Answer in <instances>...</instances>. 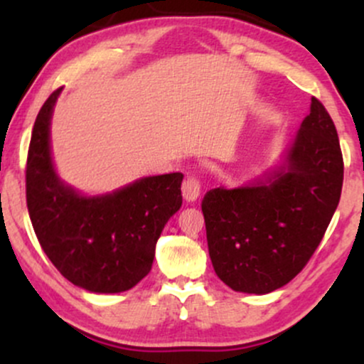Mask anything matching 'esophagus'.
<instances>
[{"instance_id": "esophagus-1", "label": "esophagus", "mask_w": 364, "mask_h": 364, "mask_svg": "<svg viewBox=\"0 0 364 364\" xmlns=\"http://www.w3.org/2000/svg\"><path fill=\"white\" fill-rule=\"evenodd\" d=\"M181 190H183V198H185L186 202H195V200L200 196L198 178H196L195 174H186L185 181H183L181 185Z\"/></svg>"}]
</instances>
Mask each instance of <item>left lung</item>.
Here are the masks:
<instances>
[{"label":"left lung","mask_w":364,"mask_h":364,"mask_svg":"<svg viewBox=\"0 0 364 364\" xmlns=\"http://www.w3.org/2000/svg\"><path fill=\"white\" fill-rule=\"evenodd\" d=\"M344 161L336 124L316 97L286 161L241 188L202 200L208 255L232 291L267 294L286 286L318 248L341 200Z\"/></svg>","instance_id":"1"}]
</instances>
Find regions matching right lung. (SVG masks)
I'll return each mask as SVG.
<instances>
[{
    "label": "right lung",
    "mask_w": 364,
    "mask_h": 364,
    "mask_svg": "<svg viewBox=\"0 0 364 364\" xmlns=\"http://www.w3.org/2000/svg\"><path fill=\"white\" fill-rule=\"evenodd\" d=\"M61 89L41 107L28 145L25 188L37 240L63 277L90 292H123L152 269L156 243L183 203L181 173L141 178L83 196L58 178L49 124Z\"/></svg>",
    "instance_id": "1"
}]
</instances>
